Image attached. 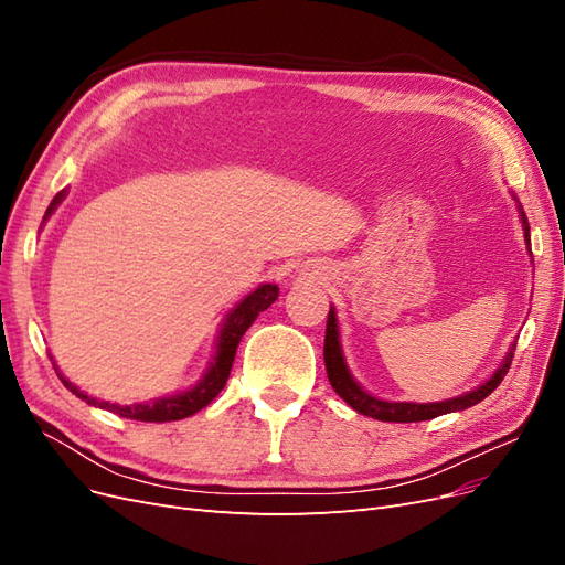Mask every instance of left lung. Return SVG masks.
Instances as JSON below:
<instances>
[{
  "label": "left lung",
  "instance_id": "1",
  "mask_svg": "<svg viewBox=\"0 0 565 565\" xmlns=\"http://www.w3.org/2000/svg\"><path fill=\"white\" fill-rule=\"evenodd\" d=\"M511 198L516 200V210H519V218L523 224V235H525V245L530 247V226L525 212L521 207L519 198L511 193ZM514 349L516 344H511L507 355L502 358V363L498 365L490 377L476 386L473 391L461 393V396L448 398V401H438V403H409V401H384L372 396L370 391H365L361 384L355 382V377L349 370L347 355H344V347H341V332H339V318H337V309L330 306L328 313V328H324V367H328V377L332 388L344 398L355 413H361L365 417L380 419V422H424V419H434L440 415L448 413H459V409H467L476 403H481L483 398H488L490 393L500 386V382L504 380V374L511 365V358H514Z\"/></svg>",
  "mask_w": 565,
  "mask_h": 565
}]
</instances>
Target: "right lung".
Listing matches in <instances>:
<instances>
[{
  "label": "right lung",
  "instance_id": "right-lung-1",
  "mask_svg": "<svg viewBox=\"0 0 565 565\" xmlns=\"http://www.w3.org/2000/svg\"><path fill=\"white\" fill-rule=\"evenodd\" d=\"M65 195H67V191H61L54 200H51L49 210L44 214V221L56 212V207L65 200ZM44 221H42V224H44ZM278 295H280L278 285L262 282L259 287L252 289V292L245 299L237 301L233 309L226 313V318L221 320L210 367L204 370V374L193 386L177 391V393H172V396H162V398H156V401L134 403V405L98 401L94 396H87L84 391H79L71 380H65L61 370H58V365L54 363V358H51V363H54L65 388H71L77 398H82L84 403H89L94 407L110 409V413H115L119 417L136 419V422H177V419H185V417L200 413L202 407H207L218 396L221 388L226 386L233 361H235V351H237V344H241L243 334L249 330V324L256 320V316L266 311L268 306L278 299Z\"/></svg>",
  "mask_w": 565,
  "mask_h": 565
}]
</instances>
